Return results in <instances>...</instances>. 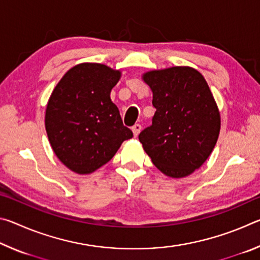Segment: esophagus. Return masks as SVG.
Returning a JSON list of instances; mask_svg holds the SVG:
<instances>
[{
	"label": "esophagus",
	"mask_w": 260,
	"mask_h": 260,
	"mask_svg": "<svg viewBox=\"0 0 260 260\" xmlns=\"http://www.w3.org/2000/svg\"><path fill=\"white\" fill-rule=\"evenodd\" d=\"M141 129H142V127H141V125H140V124H135L133 127H132V131H133V134H134L135 138L140 134Z\"/></svg>",
	"instance_id": "obj_1"
}]
</instances>
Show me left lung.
<instances>
[{
	"mask_svg": "<svg viewBox=\"0 0 260 260\" xmlns=\"http://www.w3.org/2000/svg\"><path fill=\"white\" fill-rule=\"evenodd\" d=\"M156 109L151 126L139 135L144 151L167 177L182 178L200 169L217 143L218 107L204 77L177 67L143 76Z\"/></svg>",
	"mask_w": 260,
	"mask_h": 260,
	"instance_id": "obj_1",
	"label": "left lung"
}]
</instances>
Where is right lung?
I'll use <instances>...</instances> for the list:
<instances>
[{
  "mask_svg": "<svg viewBox=\"0 0 260 260\" xmlns=\"http://www.w3.org/2000/svg\"><path fill=\"white\" fill-rule=\"evenodd\" d=\"M119 78V71L103 64L83 63L69 70L52 91L47 135L56 156L73 172H94L133 138L110 99Z\"/></svg>",
  "mask_w": 260,
  "mask_h": 260,
  "instance_id": "obj_1",
  "label": "right lung"
}]
</instances>
